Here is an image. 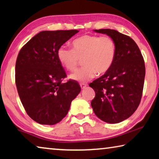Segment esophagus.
<instances>
[{
  "label": "esophagus",
  "instance_id": "esophagus-1",
  "mask_svg": "<svg viewBox=\"0 0 159 159\" xmlns=\"http://www.w3.org/2000/svg\"><path fill=\"white\" fill-rule=\"evenodd\" d=\"M80 88H81V89H85V88H86V84H80Z\"/></svg>",
  "mask_w": 159,
  "mask_h": 159
}]
</instances>
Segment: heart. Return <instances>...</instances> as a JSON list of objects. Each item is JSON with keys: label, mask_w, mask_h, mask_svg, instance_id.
Segmentation results:
<instances>
[{"label": "heart", "mask_w": 159, "mask_h": 159, "mask_svg": "<svg viewBox=\"0 0 159 159\" xmlns=\"http://www.w3.org/2000/svg\"><path fill=\"white\" fill-rule=\"evenodd\" d=\"M72 49L61 47L57 51L59 62L65 69L74 71L83 59L84 67L70 74L69 78L75 81L85 83L95 75H103L114 64L117 45L110 36L84 34L74 39Z\"/></svg>", "instance_id": "b5f03b06"}]
</instances>
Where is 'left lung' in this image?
I'll list each match as a JSON object with an SVG mask.
<instances>
[{"instance_id": "left-lung-1", "label": "left lung", "mask_w": 159, "mask_h": 159, "mask_svg": "<svg viewBox=\"0 0 159 159\" xmlns=\"http://www.w3.org/2000/svg\"><path fill=\"white\" fill-rule=\"evenodd\" d=\"M115 40L117 54L108 71L89 85L95 90L93 112L105 122L115 124L129 118L139 105L145 77L143 58L131 37L110 29L94 30Z\"/></svg>"}]
</instances>
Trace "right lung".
I'll list each match as a JSON object with an SVG mask.
<instances>
[{"mask_svg": "<svg viewBox=\"0 0 159 159\" xmlns=\"http://www.w3.org/2000/svg\"><path fill=\"white\" fill-rule=\"evenodd\" d=\"M79 31H42L22 47L16 64V84L22 104L32 120L53 125L67 115L80 92L75 80L62 83L66 74L57 51Z\"/></svg>", "mask_w": 159, "mask_h": 159, "instance_id": "add662e5", "label": "right lung"}]
</instances>
